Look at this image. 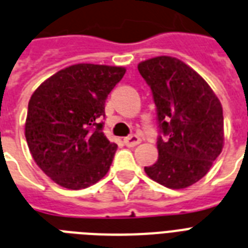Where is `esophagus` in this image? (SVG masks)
Returning a JSON list of instances; mask_svg holds the SVG:
<instances>
[{"label": "esophagus", "mask_w": 248, "mask_h": 248, "mask_svg": "<svg viewBox=\"0 0 248 248\" xmlns=\"http://www.w3.org/2000/svg\"><path fill=\"white\" fill-rule=\"evenodd\" d=\"M124 142L126 146L132 148V146H136V145L140 144V142H141V139L139 138L138 135H131V136H128V138L124 139Z\"/></svg>", "instance_id": "34e87169"}]
</instances>
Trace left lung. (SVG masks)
Listing matches in <instances>:
<instances>
[{
  "label": "left lung",
  "mask_w": 248,
  "mask_h": 248,
  "mask_svg": "<svg viewBox=\"0 0 248 248\" xmlns=\"http://www.w3.org/2000/svg\"><path fill=\"white\" fill-rule=\"evenodd\" d=\"M153 93L159 130L158 160L145 173L163 186L180 190L209 172L224 145L220 100L194 68L178 58L158 56L138 65Z\"/></svg>",
  "instance_id": "left-lung-1"
}]
</instances>
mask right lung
Wrapping results in <instances>:
<instances>
[{
    "instance_id": "obj_1",
    "label": "right lung",
    "mask_w": 248,
    "mask_h": 248,
    "mask_svg": "<svg viewBox=\"0 0 248 248\" xmlns=\"http://www.w3.org/2000/svg\"><path fill=\"white\" fill-rule=\"evenodd\" d=\"M124 72L121 66L78 63L48 78L30 96L26 142L38 167L60 186L86 188L109 170L117 145L99 120Z\"/></svg>"
}]
</instances>
